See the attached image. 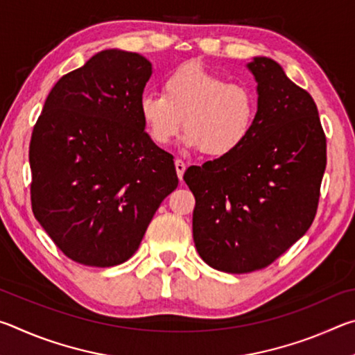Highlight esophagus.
Masks as SVG:
<instances>
[{"mask_svg": "<svg viewBox=\"0 0 355 355\" xmlns=\"http://www.w3.org/2000/svg\"><path fill=\"white\" fill-rule=\"evenodd\" d=\"M175 169H177V175H178V178H180V182H182V180H183V173H184V171H186V164L183 163L182 159H175Z\"/></svg>", "mask_w": 355, "mask_h": 355, "instance_id": "obj_1", "label": "esophagus"}]
</instances>
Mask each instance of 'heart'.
Segmentation results:
<instances>
[{"label": "heart", "instance_id": "heart-1", "mask_svg": "<svg viewBox=\"0 0 355 355\" xmlns=\"http://www.w3.org/2000/svg\"><path fill=\"white\" fill-rule=\"evenodd\" d=\"M139 114L156 146H167L183 123L186 147L224 158L241 148L252 135L258 98L249 84L230 83L191 62L166 75L163 94H142Z\"/></svg>", "mask_w": 355, "mask_h": 355}]
</instances>
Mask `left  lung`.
Returning <instances> with one entry per match:
<instances>
[{
    "mask_svg": "<svg viewBox=\"0 0 355 355\" xmlns=\"http://www.w3.org/2000/svg\"><path fill=\"white\" fill-rule=\"evenodd\" d=\"M258 92L249 139L235 153L191 166L192 236L222 272L258 271L285 254L313 222L326 171V135L311 95L269 58L248 64Z\"/></svg>",
    "mask_w": 355,
    "mask_h": 355,
    "instance_id": "obj_1",
    "label": "left lung"
}]
</instances>
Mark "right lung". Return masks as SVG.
Returning <instances> with one entry per match:
<instances>
[{
  "mask_svg": "<svg viewBox=\"0 0 355 355\" xmlns=\"http://www.w3.org/2000/svg\"><path fill=\"white\" fill-rule=\"evenodd\" d=\"M150 75L137 53L100 51L55 84L34 125L33 213L76 263L127 261L178 186L173 156L144 131L139 98Z\"/></svg>",
  "mask_w": 355,
  "mask_h": 355,
  "instance_id": "obj_1",
  "label": "right lung"
}]
</instances>
